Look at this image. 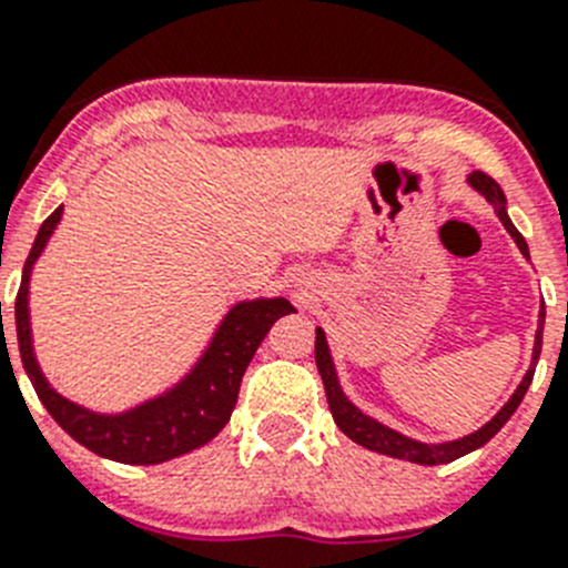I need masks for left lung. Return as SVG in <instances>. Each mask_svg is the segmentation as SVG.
I'll return each instance as SVG.
<instances>
[{"instance_id": "obj_1", "label": "left lung", "mask_w": 568, "mask_h": 568, "mask_svg": "<svg viewBox=\"0 0 568 568\" xmlns=\"http://www.w3.org/2000/svg\"><path fill=\"white\" fill-rule=\"evenodd\" d=\"M469 184L484 195L486 202L495 207L498 213L500 224L506 227V233L515 239L518 250L524 253V258H529V247H526V239L518 233V227L511 224L509 213H506V195L500 190V184L495 179H489L486 173H471L469 175ZM544 318H546V310L540 304V318H538V333H535V349H531V366L526 369L524 381L518 384V389L511 393V398L506 400L504 406L498 409V415L491 420H486L480 429H475L471 435H464L458 440H444V444H424V440H415V438H406L400 435L398 429L393 426H384L381 420L369 418L366 413H361L358 406L353 400L346 398L344 389L338 384V373H335V364H333V355H329V344H327V335L324 329L315 327V364H318V373L321 381H324V389H327V404H329V413H333L335 424H338L341 433L346 438H353L358 446H366V449H373V453L381 455H389V458H398V460H409V464H420V466H438V464H449L455 458H464V455L475 453L480 446L486 444L489 438L500 433V426L515 415V409L520 406L524 400L526 389L531 384V375H535V366H538L540 358V346H544Z\"/></svg>"}]
</instances>
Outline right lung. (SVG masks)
Returning <instances> with one entry per match:
<instances>
[{
  "mask_svg": "<svg viewBox=\"0 0 568 568\" xmlns=\"http://www.w3.org/2000/svg\"><path fill=\"white\" fill-rule=\"evenodd\" d=\"M59 222H62V207L53 210L39 227L37 241H33L22 267V284H19L17 295L19 355H22L24 373H28L44 409L53 415V420L70 438L88 446L90 453L119 460V464H164V460L193 453L213 440L233 415L241 378H244V369L253 361L255 349L281 315L295 313L293 304L287 298L239 301L227 310L202 358L195 361L193 369L182 381H175L162 395L130 406L124 413H93L88 406H79L59 395L48 384L37 353H33L28 304L30 273Z\"/></svg>",
  "mask_w": 568,
  "mask_h": 568,
  "instance_id": "add662e5",
  "label": "right lung"
}]
</instances>
